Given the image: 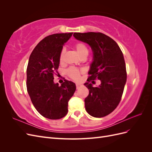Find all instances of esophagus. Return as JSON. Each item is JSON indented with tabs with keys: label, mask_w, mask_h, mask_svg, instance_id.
I'll return each instance as SVG.
<instances>
[{
	"label": "esophagus",
	"mask_w": 152,
	"mask_h": 152,
	"mask_svg": "<svg viewBox=\"0 0 152 152\" xmlns=\"http://www.w3.org/2000/svg\"><path fill=\"white\" fill-rule=\"evenodd\" d=\"M81 87H82V85H81V84H76V87H77V89L80 88Z\"/></svg>",
	"instance_id": "1"
}]
</instances>
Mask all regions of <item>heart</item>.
Returning a JSON list of instances; mask_svg holds the SVG:
<instances>
[{"mask_svg":"<svg viewBox=\"0 0 152 152\" xmlns=\"http://www.w3.org/2000/svg\"><path fill=\"white\" fill-rule=\"evenodd\" d=\"M73 48L76 50V51L79 54L80 56L82 58H86L87 54L89 53V49L87 45L81 42H77L73 45ZM65 53H66V49L65 48H62L61 50L60 54H59V62L60 63H63L65 61ZM66 74L67 75L71 78L72 79L74 80H79L81 73H82V70L80 69L76 68V67H70L69 68L66 70Z\"/></svg>","mask_w":152,"mask_h":152,"instance_id":"obj_1","label":"heart"}]
</instances>
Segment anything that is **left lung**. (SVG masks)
I'll return each instance as SVG.
<instances>
[{
    "instance_id": "1",
    "label": "left lung",
    "mask_w": 152,
    "mask_h": 152,
    "mask_svg": "<svg viewBox=\"0 0 152 152\" xmlns=\"http://www.w3.org/2000/svg\"><path fill=\"white\" fill-rule=\"evenodd\" d=\"M74 37L88 44L93 52V62L89 72V89L86 98L87 112L94 117L108 115L120 103L124 89L127 72L123 53L117 42L100 32L74 33ZM100 80L101 84L94 88L89 82Z\"/></svg>"
}]
</instances>
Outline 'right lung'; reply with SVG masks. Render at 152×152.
I'll return each instance as SVG.
<instances>
[{
    "mask_svg": "<svg viewBox=\"0 0 152 152\" xmlns=\"http://www.w3.org/2000/svg\"><path fill=\"white\" fill-rule=\"evenodd\" d=\"M73 33L55 34L45 37L31 53L26 68L27 91L34 107L43 117L61 118L68 113V102L76 86L65 79L59 86L54 83L57 75L59 54Z\"/></svg>",
    "mask_w": 152,
    "mask_h": 152,
    "instance_id": "obj_1",
    "label": "right lung"
}]
</instances>
